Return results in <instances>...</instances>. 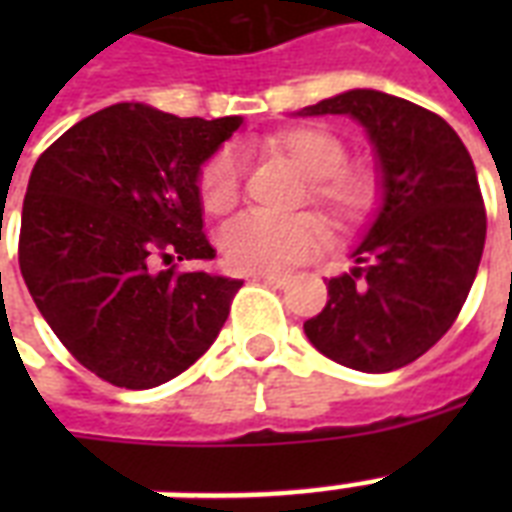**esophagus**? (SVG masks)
<instances>
[{"mask_svg": "<svg viewBox=\"0 0 512 512\" xmlns=\"http://www.w3.org/2000/svg\"><path fill=\"white\" fill-rule=\"evenodd\" d=\"M257 279H263L265 284H273V287L284 289L292 284V279H295V276H292V273H257Z\"/></svg>", "mask_w": 512, "mask_h": 512, "instance_id": "34e87169", "label": "esophagus"}]
</instances>
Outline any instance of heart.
Returning a JSON list of instances; mask_svg holds the SVG:
<instances>
[{"mask_svg":"<svg viewBox=\"0 0 512 512\" xmlns=\"http://www.w3.org/2000/svg\"><path fill=\"white\" fill-rule=\"evenodd\" d=\"M273 156H284L305 175L303 201H311L340 231H353L380 204V177L366 164H348V146L321 124H297L263 140ZM199 201L209 215H225L241 196V162L231 146L217 148L199 167ZM329 228L316 212L273 217L244 212L220 231L225 263L236 271H276L319 255Z\"/></svg>","mask_w":512,"mask_h":512,"instance_id":"1","label":"heart"}]
</instances>
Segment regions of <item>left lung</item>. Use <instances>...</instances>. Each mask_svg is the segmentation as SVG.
Returning a JSON list of instances; mask_svg holds the SVG:
<instances>
[{
	"label": "left lung",
	"instance_id": "8db88e82",
	"mask_svg": "<svg viewBox=\"0 0 512 512\" xmlns=\"http://www.w3.org/2000/svg\"><path fill=\"white\" fill-rule=\"evenodd\" d=\"M364 124L385 201L353 252L356 268L327 281L329 300L305 321L324 356L380 374L412 364L449 332L468 300L486 241V207L460 135L438 114L377 90L305 108Z\"/></svg>",
	"mask_w": 512,
	"mask_h": 512
}]
</instances>
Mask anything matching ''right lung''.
Here are the masks:
<instances>
[{
	"label": "right lung",
	"instance_id": "1",
	"mask_svg": "<svg viewBox=\"0 0 512 512\" xmlns=\"http://www.w3.org/2000/svg\"><path fill=\"white\" fill-rule=\"evenodd\" d=\"M239 124L116 103L36 159L20 215V273L52 332L100 380L156 388L223 329L241 281L180 271L172 260L215 257L196 177Z\"/></svg>",
	"mask_w": 512,
	"mask_h": 512
}]
</instances>
